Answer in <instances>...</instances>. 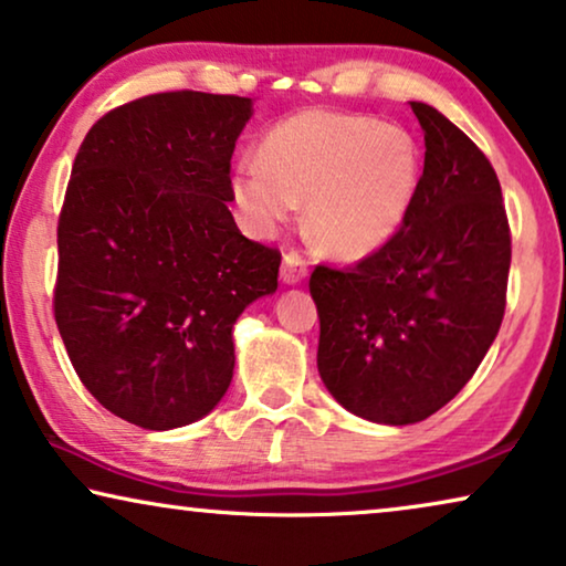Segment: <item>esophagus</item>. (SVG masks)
<instances>
[{"label": "esophagus", "instance_id": "1", "mask_svg": "<svg viewBox=\"0 0 566 566\" xmlns=\"http://www.w3.org/2000/svg\"><path fill=\"white\" fill-rule=\"evenodd\" d=\"M308 273V262L304 260V254H298L296 250L283 254V265H281V281L285 285H296L306 277Z\"/></svg>", "mask_w": 566, "mask_h": 566}]
</instances>
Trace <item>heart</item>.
Masks as SVG:
<instances>
[{"label":"heart","instance_id":"1","mask_svg":"<svg viewBox=\"0 0 566 566\" xmlns=\"http://www.w3.org/2000/svg\"><path fill=\"white\" fill-rule=\"evenodd\" d=\"M420 188V154L399 126L360 115L301 111L268 130L260 161L242 159L231 196L254 234H273L306 200L324 250L360 260L389 244Z\"/></svg>","mask_w":566,"mask_h":566}]
</instances>
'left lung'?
<instances>
[{"instance_id":"1","label":"left lung","mask_w":566,"mask_h":566,"mask_svg":"<svg viewBox=\"0 0 566 566\" xmlns=\"http://www.w3.org/2000/svg\"><path fill=\"white\" fill-rule=\"evenodd\" d=\"M424 167L405 223L350 270L316 265V366L347 412L412 424L446 407L505 316L510 227L482 149L443 113L409 103Z\"/></svg>"}]
</instances>
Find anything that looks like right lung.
<instances>
[{
  "mask_svg": "<svg viewBox=\"0 0 566 566\" xmlns=\"http://www.w3.org/2000/svg\"><path fill=\"white\" fill-rule=\"evenodd\" d=\"M250 118V97L159 92L105 113L76 151L53 316L87 391L144 430L219 405L234 322L277 289L281 252L247 239L229 211Z\"/></svg>",
  "mask_w": 566,
  "mask_h": 566,
  "instance_id": "obj_1",
  "label": "right lung"
}]
</instances>
